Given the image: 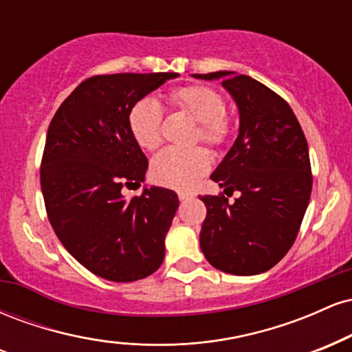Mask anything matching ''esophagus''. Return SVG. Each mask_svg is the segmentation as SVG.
Listing matches in <instances>:
<instances>
[{
    "instance_id": "esophagus-1",
    "label": "esophagus",
    "mask_w": 352,
    "mask_h": 352,
    "mask_svg": "<svg viewBox=\"0 0 352 352\" xmlns=\"http://www.w3.org/2000/svg\"><path fill=\"white\" fill-rule=\"evenodd\" d=\"M179 199H180L182 201L192 199V193H188V192H179Z\"/></svg>"
}]
</instances>
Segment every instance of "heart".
<instances>
[{
  "mask_svg": "<svg viewBox=\"0 0 352 352\" xmlns=\"http://www.w3.org/2000/svg\"><path fill=\"white\" fill-rule=\"evenodd\" d=\"M168 104L187 112L199 122L197 140L220 147L227 142L230 120L225 114V102L213 87L184 86L168 94ZM132 139L144 151H155L162 142V109L153 98H142L132 104L127 114ZM210 155L204 148H165L153 157L151 175L157 184L168 188L188 190L210 170Z\"/></svg>",
  "mask_w": 352,
  "mask_h": 352,
  "instance_id": "b5f03b06",
  "label": "heart"
}]
</instances>
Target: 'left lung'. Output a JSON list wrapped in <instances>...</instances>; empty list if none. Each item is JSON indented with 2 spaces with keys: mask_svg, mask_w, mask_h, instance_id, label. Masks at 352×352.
<instances>
[{
  "mask_svg": "<svg viewBox=\"0 0 352 352\" xmlns=\"http://www.w3.org/2000/svg\"><path fill=\"white\" fill-rule=\"evenodd\" d=\"M221 80L238 107V137L210 179L230 197H201L200 248L220 272L252 276L289 252L308 208L313 177L306 137L292 107L265 84L233 71L192 74Z\"/></svg>",
  "mask_w": 352,
  "mask_h": 352,
  "instance_id": "obj_1",
  "label": "left lung"
}]
</instances>
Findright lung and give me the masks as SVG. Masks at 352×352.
I'll return each instance as SVG.
<instances>
[{
	"mask_svg": "<svg viewBox=\"0 0 352 352\" xmlns=\"http://www.w3.org/2000/svg\"><path fill=\"white\" fill-rule=\"evenodd\" d=\"M177 72L94 76L60 104L44 145L41 190L64 248L104 280H142L160 268L165 235L179 208L173 190L144 185L127 200L124 185L145 182L148 162L127 114Z\"/></svg>",
	"mask_w": 352,
	"mask_h": 352,
	"instance_id": "1",
	"label": "right lung"
}]
</instances>
